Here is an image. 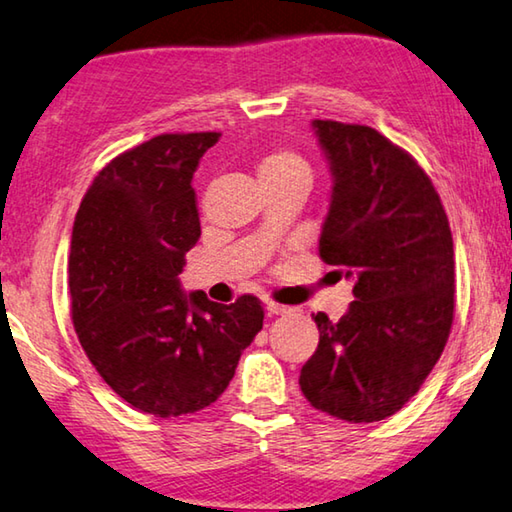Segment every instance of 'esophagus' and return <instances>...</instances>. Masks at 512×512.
Returning a JSON list of instances; mask_svg holds the SVG:
<instances>
[{
	"instance_id": "esophagus-1",
	"label": "esophagus",
	"mask_w": 512,
	"mask_h": 512,
	"mask_svg": "<svg viewBox=\"0 0 512 512\" xmlns=\"http://www.w3.org/2000/svg\"><path fill=\"white\" fill-rule=\"evenodd\" d=\"M265 311H267V315H286V313H290V306H283V304H274V301H267Z\"/></svg>"
}]
</instances>
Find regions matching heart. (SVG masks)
Wrapping results in <instances>:
<instances>
[{
  "mask_svg": "<svg viewBox=\"0 0 512 512\" xmlns=\"http://www.w3.org/2000/svg\"><path fill=\"white\" fill-rule=\"evenodd\" d=\"M281 174H308V167L297 154L286 152V149H279V152L261 158V163H258V179L281 177Z\"/></svg>",
  "mask_w": 512,
  "mask_h": 512,
  "instance_id": "b5f03b06",
  "label": "heart"
}]
</instances>
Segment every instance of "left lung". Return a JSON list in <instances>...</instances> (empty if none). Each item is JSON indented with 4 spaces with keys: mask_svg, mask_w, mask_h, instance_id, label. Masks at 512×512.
Wrapping results in <instances>:
<instances>
[{
    "mask_svg": "<svg viewBox=\"0 0 512 512\" xmlns=\"http://www.w3.org/2000/svg\"><path fill=\"white\" fill-rule=\"evenodd\" d=\"M331 170L320 236L324 263L354 279L338 322L313 315L304 397L347 422L395 415L422 388L454 322V240L431 179L372 127L313 120Z\"/></svg>",
    "mask_w": 512,
    "mask_h": 512,
    "instance_id": "obj_1",
    "label": "left lung"
}]
</instances>
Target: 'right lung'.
<instances>
[{"label": "right lung", "instance_id": "add662e5", "mask_svg": "<svg viewBox=\"0 0 512 512\" xmlns=\"http://www.w3.org/2000/svg\"><path fill=\"white\" fill-rule=\"evenodd\" d=\"M217 140L208 131L142 142L97 174L74 217V331L115 395L154 417L211 406L263 329L256 297L226 306L179 283L201 236L192 174Z\"/></svg>", "mask_w": 512, "mask_h": 512}]
</instances>
